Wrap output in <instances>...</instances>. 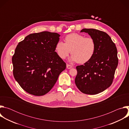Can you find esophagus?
<instances>
[{
    "label": "esophagus",
    "mask_w": 129,
    "mask_h": 129,
    "mask_svg": "<svg viewBox=\"0 0 129 129\" xmlns=\"http://www.w3.org/2000/svg\"><path fill=\"white\" fill-rule=\"evenodd\" d=\"M66 67H67V68L68 69H70V68H71L72 67V66L71 65H69L68 64H66Z\"/></svg>",
    "instance_id": "esophagus-1"
}]
</instances>
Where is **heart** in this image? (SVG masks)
Here are the masks:
<instances>
[{
  "mask_svg": "<svg viewBox=\"0 0 129 129\" xmlns=\"http://www.w3.org/2000/svg\"><path fill=\"white\" fill-rule=\"evenodd\" d=\"M95 48L96 43L93 38L77 33H71L65 36L64 43L62 41L57 43L55 51L62 59L67 57L71 52V61L84 63L92 57Z\"/></svg>",
  "mask_w": 129,
  "mask_h": 129,
  "instance_id": "obj_1",
  "label": "heart"
}]
</instances>
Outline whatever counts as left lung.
Instances as JSON below:
<instances>
[{"mask_svg": "<svg viewBox=\"0 0 129 129\" xmlns=\"http://www.w3.org/2000/svg\"><path fill=\"white\" fill-rule=\"evenodd\" d=\"M96 43L95 52L84 65L76 67L75 83L82 93L96 94L111 85L118 65L117 50L115 43L105 32L93 28H84Z\"/></svg>", "mask_w": 129, "mask_h": 129, "instance_id": "1", "label": "left lung"}]
</instances>
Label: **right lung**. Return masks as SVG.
Segmentation results:
<instances>
[{
  "mask_svg": "<svg viewBox=\"0 0 129 129\" xmlns=\"http://www.w3.org/2000/svg\"><path fill=\"white\" fill-rule=\"evenodd\" d=\"M60 36L47 31L33 33L17 45L12 57L13 75L26 92L45 95L65 69L66 63L55 51Z\"/></svg>",
  "mask_w": 129,
  "mask_h": 129,
  "instance_id": "1",
  "label": "right lung"
}]
</instances>
